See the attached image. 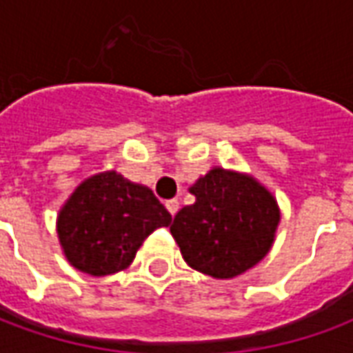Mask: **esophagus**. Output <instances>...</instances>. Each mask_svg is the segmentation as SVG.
Masks as SVG:
<instances>
[{"label":"esophagus","mask_w":353,"mask_h":353,"mask_svg":"<svg viewBox=\"0 0 353 353\" xmlns=\"http://www.w3.org/2000/svg\"><path fill=\"white\" fill-rule=\"evenodd\" d=\"M166 210H168L170 214L172 215H176L177 214V210H179V202H177L176 199L174 200H168V202H166Z\"/></svg>","instance_id":"1"}]
</instances>
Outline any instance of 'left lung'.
I'll list each match as a JSON object with an SVG mask.
<instances>
[{"label":"left lung","instance_id":"obj_1","mask_svg":"<svg viewBox=\"0 0 353 353\" xmlns=\"http://www.w3.org/2000/svg\"><path fill=\"white\" fill-rule=\"evenodd\" d=\"M189 192L194 204L181 208L170 227L187 265L230 280L265 259L280 225V206L265 185L214 166Z\"/></svg>","mask_w":353,"mask_h":353}]
</instances>
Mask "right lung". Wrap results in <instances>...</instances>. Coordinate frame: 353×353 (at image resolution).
Returning a JSON list of instances; mask_svg holds the SVG:
<instances>
[{
	"instance_id": "right-lung-1",
	"label": "right lung",
	"mask_w": 353,
	"mask_h": 353,
	"mask_svg": "<svg viewBox=\"0 0 353 353\" xmlns=\"http://www.w3.org/2000/svg\"><path fill=\"white\" fill-rule=\"evenodd\" d=\"M170 221L149 187L109 170L77 185L58 212L57 234L73 268L108 276L128 268L143 240Z\"/></svg>"
}]
</instances>
